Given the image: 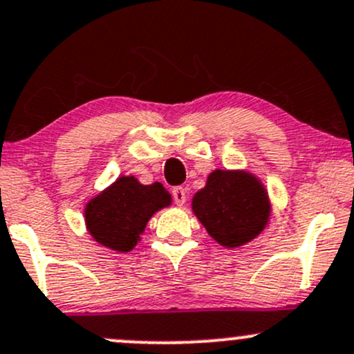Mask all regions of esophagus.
<instances>
[{
  "mask_svg": "<svg viewBox=\"0 0 354 354\" xmlns=\"http://www.w3.org/2000/svg\"><path fill=\"white\" fill-rule=\"evenodd\" d=\"M173 198H174V203H176L178 207H183L185 202H187V189L181 188V187L173 188Z\"/></svg>",
  "mask_w": 354,
  "mask_h": 354,
  "instance_id": "1",
  "label": "esophagus"
}]
</instances>
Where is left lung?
Returning <instances> with one entry per match:
<instances>
[{
    "mask_svg": "<svg viewBox=\"0 0 354 354\" xmlns=\"http://www.w3.org/2000/svg\"><path fill=\"white\" fill-rule=\"evenodd\" d=\"M192 210L208 236L227 249L251 243L271 217L268 189L245 169H215L193 195Z\"/></svg>",
    "mask_w": 354,
    "mask_h": 354,
    "instance_id": "obj_1",
    "label": "left lung"
}]
</instances>
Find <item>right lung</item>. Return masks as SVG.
I'll return each instance as SVG.
<instances>
[{
  "instance_id": "obj_1",
  "label": "right lung",
  "mask_w": 354,
  "mask_h": 354,
  "mask_svg": "<svg viewBox=\"0 0 354 354\" xmlns=\"http://www.w3.org/2000/svg\"><path fill=\"white\" fill-rule=\"evenodd\" d=\"M171 202L169 192L158 181L142 185L136 176H118L89 198L84 224L93 241L124 254L139 243L149 218Z\"/></svg>"
}]
</instances>
